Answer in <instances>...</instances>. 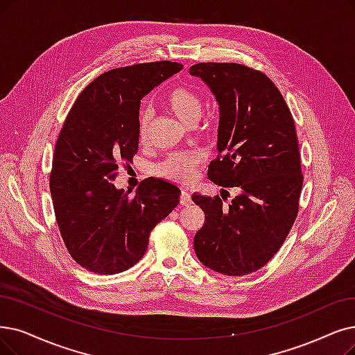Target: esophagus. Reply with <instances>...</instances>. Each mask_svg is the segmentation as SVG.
I'll return each mask as SVG.
<instances>
[{"mask_svg": "<svg viewBox=\"0 0 355 355\" xmlns=\"http://www.w3.org/2000/svg\"><path fill=\"white\" fill-rule=\"evenodd\" d=\"M191 202H192L191 193L188 191H182V193H180V204L182 205H191Z\"/></svg>", "mask_w": 355, "mask_h": 355, "instance_id": "1", "label": "esophagus"}]
</instances>
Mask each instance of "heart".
<instances>
[{"instance_id": "b5f03b06", "label": "heart", "mask_w": 355, "mask_h": 355, "mask_svg": "<svg viewBox=\"0 0 355 355\" xmlns=\"http://www.w3.org/2000/svg\"><path fill=\"white\" fill-rule=\"evenodd\" d=\"M166 106L173 115L187 125H193L202 116L204 101L198 90L189 84H178L170 89L164 97ZM151 110L141 107L138 113V138L146 141L150 131ZM202 163V155L192 151L173 153L155 167L157 175L178 183H189L195 179Z\"/></svg>"}]
</instances>
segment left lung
<instances>
[{
    "instance_id": "left-lung-1",
    "label": "left lung",
    "mask_w": 355,
    "mask_h": 355,
    "mask_svg": "<svg viewBox=\"0 0 355 355\" xmlns=\"http://www.w3.org/2000/svg\"><path fill=\"white\" fill-rule=\"evenodd\" d=\"M189 73L208 84L220 105L218 155L208 166V179L242 189L229 207L220 196L192 195L205 214L195 253L212 271L248 275L275 257L299 214L303 173L294 119L259 69L200 62Z\"/></svg>"
}]
</instances>
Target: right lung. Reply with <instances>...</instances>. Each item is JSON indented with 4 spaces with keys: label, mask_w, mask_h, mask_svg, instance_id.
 Returning a JSON list of instances; mask_svg holds the SVG:
<instances>
[{
    "label": "right lung",
    "mask_w": 355,
    "mask_h": 355,
    "mask_svg": "<svg viewBox=\"0 0 355 355\" xmlns=\"http://www.w3.org/2000/svg\"><path fill=\"white\" fill-rule=\"evenodd\" d=\"M182 68L172 61L113 68L93 80L68 112L49 188L64 245L90 272L112 275L134 266L154 227L179 204V188L162 179L143 180L134 196L112 182L138 151L141 98Z\"/></svg>",
    "instance_id": "1"
}]
</instances>
